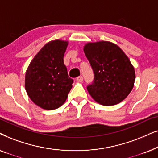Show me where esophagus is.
<instances>
[{
    "label": "esophagus",
    "mask_w": 158,
    "mask_h": 158,
    "mask_svg": "<svg viewBox=\"0 0 158 158\" xmlns=\"http://www.w3.org/2000/svg\"><path fill=\"white\" fill-rule=\"evenodd\" d=\"M76 80L79 81V82H81V81H83V77H81V76H79V77H78L77 79H76Z\"/></svg>",
    "instance_id": "34e87169"
}]
</instances>
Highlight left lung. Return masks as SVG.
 Instances as JSON below:
<instances>
[{
    "instance_id": "8db88e82",
    "label": "left lung",
    "mask_w": 158,
    "mask_h": 158,
    "mask_svg": "<svg viewBox=\"0 0 158 158\" xmlns=\"http://www.w3.org/2000/svg\"><path fill=\"white\" fill-rule=\"evenodd\" d=\"M94 73L87 89L92 98L106 106L123 101L133 89L135 71L129 58L110 42L89 43L84 47Z\"/></svg>"
}]
</instances>
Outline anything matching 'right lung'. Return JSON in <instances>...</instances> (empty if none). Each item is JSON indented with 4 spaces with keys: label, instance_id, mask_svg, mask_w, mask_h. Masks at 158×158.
Here are the masks:
<instances>
[{
    "label": "right lung",
    "instance_id": "1",
    "mask_svg": "<svg viewBox=\"0 0 158 158\" xmlns=\"http://www.w3.org/2000/svg\"><path fill=\"white\" fill-rule=\"evenodd\" d=\"M68 42L53 40L40 50L29 65L25 89L34 103L54 110L64 103L73 80L68 75L64 56Z\"/></svg>",
    "mask_w": 158,
    "mask_h": 158
}]
</instances>
